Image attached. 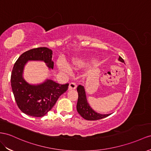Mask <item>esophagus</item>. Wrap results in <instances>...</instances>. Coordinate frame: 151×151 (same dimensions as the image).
Listing matches in <instances>:
<instances>
[{"label": "esophagus", "instance_id": "34e87169", "mask_svg": "<svg viewBox=\"0 0 151 151\" xmlns=\"http://www.w3.org/2000/svg\"><path fill=\"white\" fill-rule=\"evenodd\" d=\"M77 87V85L75 82H71L69 85V90L75 89Z\"/></svg>", "mask_w": 151, "mask_h": 151}]
</instances>
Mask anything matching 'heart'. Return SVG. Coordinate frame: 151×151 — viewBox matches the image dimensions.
I'll return each instance as SVG.
<instances>
[{"label": "heart", "instance_id": "1", "mask_svg": "<svg viewBox=\"0 0 151 151\" xmlns=\"http://www.w3.org/2000/svg\"><path fill=\"white\" fill-rule=\"evenodd\" d=\"M80 64V63L79 62H76V61H74L73 62V63L71 64V66L73 67V68H77V67ZM59 68L60 69L61 71H63L65 73H69L70 72V69L68 66V65L65 63H61L60 64H59Z\"/></svg>", "mask_w": 151, "mask_h": 151}]
</instances>
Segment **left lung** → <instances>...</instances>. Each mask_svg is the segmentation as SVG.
<instances>
[{
    "label": "left lung",
    "instance_id": "obj_1",
    "mask_svg": "<svg viewBox=\"0 0 151 151\" xmlns=\"http://www.w3.org/2000/svg\"><path fill=\"white\" fill-rule=\"evenodd\" d=\"M119 60L124 63V60H123L121 57L119 56ZM77 91H78V99L76 105V110L78 114L82 116L83 119L87 120V121H96V120L105 118L108 117V116L111 115V114H99L96 112L94 110H93V109H91V107L87 103L86 91H85L83 86L79 85V86L77 87Z\"/></svg>",
    "mask_w": 151,
    "mask_h": 151
}]
</instances>
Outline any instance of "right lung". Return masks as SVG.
<instances>
[{"label": "right lung", "mask_w": 151, "mask_h": 151, "mask_svg": "<svg viewBox=\"0 0 151 151\" xmlns=\"http://www.w3.org/2000/svg\"><path fill=\"white\" fill-rule=\"evenodd\" d=\"M52 51L46 47L28 50L19 57L11 76L15 101L20 110L32 117H42L55 105L60 96L68 90L69 83L61 85L52 80L38 85H30L23 78V71L29 60L44 61L49 69L53 68Z\"/></svg>", "instance_id": "1"}]
</instances>
